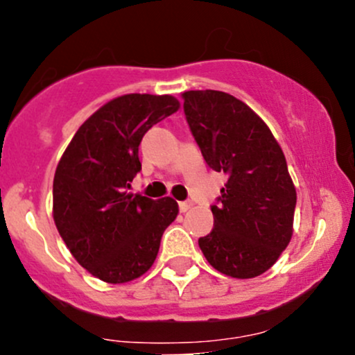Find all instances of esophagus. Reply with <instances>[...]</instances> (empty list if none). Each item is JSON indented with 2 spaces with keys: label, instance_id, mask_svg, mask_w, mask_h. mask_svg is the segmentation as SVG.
<instances>
[{
  "label": "esophagus",
  "instance_id": "34e87169",
  "mask_svg": "<svg viewBox=\"0 0 355 355\" xmlns=\"http://www.w3.org/2000/svg\"><path fill=\"white\" fill-rule=\"evenodd\" d=\"M191 205H193V203H191L190 200H185V202H178V210H180L182 214H185L187 210H190V209H191Z\"/></svg>",
  "mask_w": 355,
  "mask_h": 355
}]
</instances>
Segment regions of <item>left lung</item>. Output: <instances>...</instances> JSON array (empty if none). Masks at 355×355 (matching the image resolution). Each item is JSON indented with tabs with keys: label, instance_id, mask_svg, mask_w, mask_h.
Instances as JSON below:
<instances>
[{
	"label": "left lung",
	"instance_id": "1",
	"mask_svg": "<svg viewBox=\"0 0 355 355\" xmlns=\"http://www.w3.org/2000/svg\"><path fill=\"white\" fill-rule=\"evenodd\" d=\"M187 123L225 189L210 207L214 229L198 239L214 268L235 279L268 270L288 245L297 203L284 152L243 101L223 92L183 93Z\"/></svg>",
	"mask_w": 355,
	"mask_h": 355
}]
</instances>
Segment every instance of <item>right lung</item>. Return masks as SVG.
Here are the masks:
<instances>
[{"instance_id": "add662e5", "label": "right lung", "mask_w": 355, "mask_h": 355, "mask_svg": "<svg viewBox=\"0 0 355 355\" xmlns=\"http://www.w3.org/2000/svg\"><path fill=\"white\" fill-rule=\"evenodd\" d=\"M170 95L118 96L80 126L53 180V218L76 262L108 284L144 275L178 214L173 198L128 193L141 170L138 146L178 110Z\"/></svg>"}]
</instances>
